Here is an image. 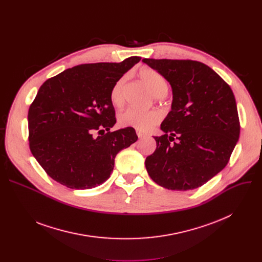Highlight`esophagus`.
Masks as SVG:
<instances>
[{"instance_id": "obj_1", "label": "esophagus", "mask_w": 262, "mask_h": 262, "mask_svg": "<svg viewBox=\"0 0 262 262\" xmlns=\"http://www.w3.org/2000/svg\"><path fill=\"white\" fill-rule=\"evenodd\" d=\"M137 135H138L139 138H143V137H146V136H147L146 133H144V132H142V130H139V129H137Z\"/></svg>"}]
</instances>
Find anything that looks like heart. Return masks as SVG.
<instances>
[{"instance_id":"b5f03b06","label":"heart","mask_w":262,"mask_h":262,"mask_svg":"<svg viewBox=\"0 0 262 262\" xmlns=\"http://www.w3.org/2000/svg\"><path fill=\"white\" fill-rule=\"evenodd\" d=\"M140 77L150 91L157 97H163L168 92V83L162 74L152 69L145 67L140 70ZM127 76L121 77L111 90V99L114 104L120 105L124 100ZM162 120V114L159 111H142L135 107H128L119 114L118 121L121 126L134 127L139 130L147 132Z\"/></svg>"}]
</instances>
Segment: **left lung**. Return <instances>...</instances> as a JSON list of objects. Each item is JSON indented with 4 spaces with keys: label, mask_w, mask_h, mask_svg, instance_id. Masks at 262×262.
I'll return each instance as SVG.
<instances>
[{
    "label": "left lung",
    "mask_w": 262,
    "mask_h": 262,
    "mask_svg": "<svg viewBox=\"0 0 262 262\" xmlns=\"http://www.w3.org/2000/svg\"><path fill=\"white\" fill-rule=\"evenodd\" d=\"M170 83L171 111L146 158L151 179L168 190L188 191L206 183L229 162L239 138V119L229 85L207 65L193 60L143 59ZM178 139L177 142L173 140Z\"/></svg>",
    "instance_id": "left-lung-1"
}]
</instances>
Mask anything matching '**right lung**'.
Listing matches in <instances>:
<instances>
[{"label": "right lung", "mask_w": 262, "mask_h": 262, "mask_svg": "<svg viewBox=\"0 0 262 262\" xmlns=\"http://www.w3.org/2000/svg\"><path fill=\"white\" fill-rule=\"evenodd\" d=\"M140 60L78 65L39 88L28 113L30 150L54 180L95 188L110 177L116 155L138 140L133 127L110 128L116 123L111 90Z\"/></svg>", "instance_id": "add662e5"}]
</instances>
